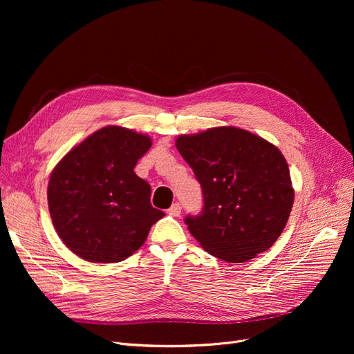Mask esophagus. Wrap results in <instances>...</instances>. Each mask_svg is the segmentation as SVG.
Wrapping results in <instances>:
<instances>
[{"label":"esophagus","instance_id":"34e87169","mask_svg":"<svg viewBox=\"0 0 354 354\" xmlns=\"http://www.w3.org/2000/svg\"><path fill=\"white\" fill-rule=\"evenodd\" d=\"M180 211H182L180 203H179V202H175L174 205H172L169 209H167V214L172 215V216H179V215H180Z\"/></svg>","mask_w":354,"mask_h":354}]
</instances>
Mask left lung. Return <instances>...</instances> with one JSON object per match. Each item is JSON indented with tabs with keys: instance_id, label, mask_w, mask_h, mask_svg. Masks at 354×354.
<instances>
[{
	"instance_id": "obj_1",
	"label": "left lung",
	"mask_w": 354,
	"mask_h": 354,
	"mask_svg": "<svg viewBox=\"0 0 354 354\" xmlns=\"http://www.w3.org/2000/svg\"><path fill=\"white\" fill-rule=\"evenodd\" d=\"M176 149L202 187V212L185 218L201 247L234 264L271 248L287 225L294 202L280 149L234 126L180 135Z\"/></svg>"
}]
</instances>
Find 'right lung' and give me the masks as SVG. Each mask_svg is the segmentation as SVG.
<instances>
[{
    "label": "right lung",
    "mask_w": 354,
    "mask_h": 354,
    "mask_svg": "<svg viewBox=\"0 0 354 354\" xmlns=\"http://www.w3.org/2000/svg\"><path fill=\"white\" fill-rule=\"evenodd\" d=\"M152 139L122 126L86 138L51 172L47 199L63 244L88 263H119L138 251L165 214L135 174Z\"/></svg>",
    "instance_id": "add662e5"
}]
</instances>
